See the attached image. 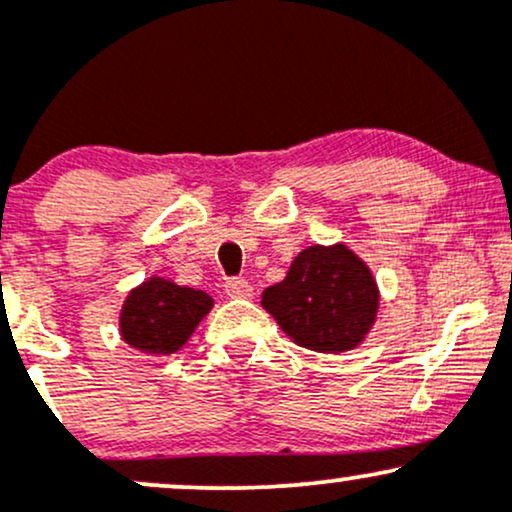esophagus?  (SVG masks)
<instances>
[{
    "instance_id": "34e87169",
    "label": "esophagus",
    "mask_w": 512,
    "mask_h": 512,
    "mask_svg": "<svg viewBox=\"0 0 512 512\" xmlns=\"http://www.w3.org/2000/svg\"><path fill=\"white\" fill-rule=\"evenodd\" d=\"M223 289L231 298H248L252 296V286L250 281L245 279V276H228L226 281H223Z\"/></svg>"
}]
</instances>
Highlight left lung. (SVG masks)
<instances>
[{
  "instance_id": "1",
  "label": "left lung",
  "mask_w": 512,
  "mask_h": 512,
  "mask_svg": "<svg viewBox=\"0 0 512 512\" xmlns=\"http://www.w3.org/2000/svg\"><path fill=\"white\" fill-rule=\"evenodd\" d=\"M380 293L368 264L346 245H310L284 281L262 293V305L296 344L342 354L366 339Z\"/></svg>"
}]
</instances>
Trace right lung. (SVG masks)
I'll return each mask as SVG.
<instances>
[{"instance_id":"obj_1","label":"right lung","mask_w":512,"mask_h":512,"mask_svg":"<svg viewBox=\"0 0 512 512\" xmlns=\"http://www.w3.org/2000/svg\"><path fill=\"white\" fill-rule=\"evenodd\" d=\"M209 293L151 276L132 289L120 313L122 339L142 354H175L209 313Z\"/></svg>"}]
</instances>
